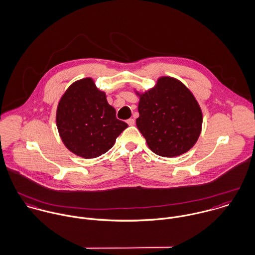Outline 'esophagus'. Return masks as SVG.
<instances>
[{"mask_svg":"<svg viewBox=\"0 0 255 255\" xmlns=\"http://www.w3.org/2000/svg\"><path fill=\"white\" fill-rule=\"evenodd\" d=\"M127 123H128L129 126H133L135 124V120L133 118H130V119L127 120Z\"/></svg>","mask_w":255,"mask_h":255,"instance_id":"1","label":"esophagus"}]
</instances>
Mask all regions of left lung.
I'll list each match as a JSON object with an SVG mask.
<instances>
[{
  "label": "left lung",
  "mask_w": 255,
  "mask_h": 255,
  "mask_svg": "<svg viewBox=\"0 0 255 255\" xmlns=\"http://www.w3.org/2000/svg\"><path fill=\"white\" fill-rule=\"evenodd\" d=\"M140 97L136 124L149 148L157 155L177 156L188 152L202 129V111L193 94L180 81L160 77Z\"/></svg>",
  "instance_id": "8db88e82"
}]
</instances>
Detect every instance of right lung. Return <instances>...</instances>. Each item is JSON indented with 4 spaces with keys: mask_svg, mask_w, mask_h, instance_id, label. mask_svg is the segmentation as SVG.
<instances>
[{
    "mask_svg": "<svg viewBox=\"0 0 255 255\" xmlns=\"http://www.w3.org/2000/svg\"><path fill=\"white\" fill-rule=\"evenodd\" d=\"M56 123L59 135L72 153L94 158L109 151L128 124L116 118L105 93L91 78L72 84L58 103Z\"/></svg>",
    "mask_w": 255,
    "mask_h": 255,
    "instance_id": "1",
    "label": "right lung"
}]
</instances>
